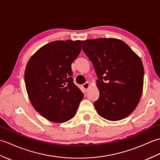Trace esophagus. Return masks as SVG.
Listing matches in <instances>:
<instances>
[{
  "label": "esophagus",
  "mask_w": 160,
  "mask_h": 160,
  "mask_svg": "<svg viewBox=\"0 0 160 160\" xmlns=\"http://www.w3.org/2000/svg\"><path fill=\"white\" fill-rule=\"evenodd\" d=\"M89 86H90L89 82H86V83H84V84H82V87H83L84 89H85V90H87L88 89H89Z\"/></svg>",
  "instance_id": "1"
}]
</instances>
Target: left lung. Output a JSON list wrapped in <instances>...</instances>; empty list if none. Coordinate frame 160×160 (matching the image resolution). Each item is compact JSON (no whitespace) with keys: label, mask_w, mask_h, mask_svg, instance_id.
Here are the masks:
<instances>
[{"label":"left lung","mask_w":160,"mask_h":160,"mask_svg":"<svg viewBox=\"0 0 160 160\" xmlns=\"http://www.w3.org/2000/svg\"><path fill=\"white\" fill-rule=\"evenodd\" d=\"M82 42L98 78L100 97L94 102L98 113L111 121L127 118L138 106L143 91L140 58L119 39L100 38Z\"/></svg>","instance_id":"left-lung-1"}]
</instances>
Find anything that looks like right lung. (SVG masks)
I'll return each instance as SVG.
<instances>
[{"label":"right lung","mask_w":160,"mask_h":160,"mask_svg":"<svg viewBox=\"0 0 160 160\" xmlns=\"http://www.w3.org/2000/svg\"><path fill=\"white\" fill-rule=\"evenodd\" d=\"M82 49L80 40H56L30 58L25 71L29 100L47 120L62 123L76 113L84 95L73 82L71 63Z\"/></svg>","instance_id":"1"}]
</instances>
